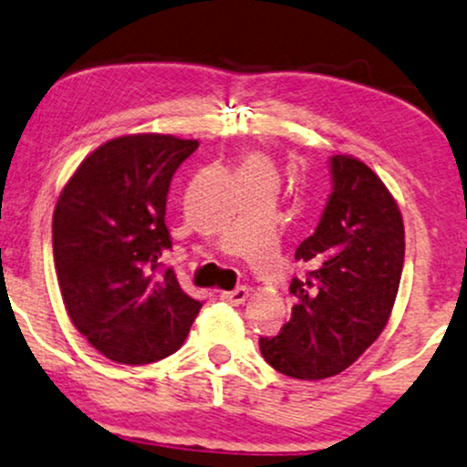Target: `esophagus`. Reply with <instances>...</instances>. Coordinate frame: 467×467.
Returning a JSON list of instances; mask_svg holds the SVG:
<instances>
[{
  "label": "esophagus",
  "instance_id": "obj_1",
  "mask_svg": "<svg viewBox=\"0 0 467 467\" xmlns=\"http://www.w3.org/2000/svg\"><path fill=\"white\" fill-rule=\"evenodd\" d=\"M246 297H249V288L246 286H238L234 290H224V293H221V299L227 301V304H232V306L244 304Z\"/></svg>",
  "mask_w": 467,
  "mask_h": 467
}]
</instances>
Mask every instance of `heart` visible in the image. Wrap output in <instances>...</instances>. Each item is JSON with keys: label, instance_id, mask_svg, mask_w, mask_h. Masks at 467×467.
Returning <instances> with one entry per match:
<instances>
[{"label": "heart", "instance_id": "1", "mask_svg": "<svg viewBox=\"0 0 467 467\" xmlns=\"http://www.w3.org/2000/svg\"><path fill=\"white\" fill-rule=\"evenodd\" d=\"M251 174H268L275 177V168H273L271 159L262 152H249L240 161V177H251Z\"/></svg>", "mask_w": 467, "mask_h": 467}]
</instances>
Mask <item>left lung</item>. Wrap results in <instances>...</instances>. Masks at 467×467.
I'll return each instance as SVG.
<instances>
[{
  "label": "left lung",
  "instance_id": "left-lung-1",
  "mask_svg": "<svg viewBox=\"0 0 467 467\" xmlns=\"http://www.w3.org/2000/svg\"><path fill=\"white\" fill-rule=\"evenodd\" d=\"M332 194L315 234L295 251L290 321L262 337L260 352L279 374L323 380L341 374L385 330L404 266L398 202L369 166L330 157Z\"/></svg>",
  "mask_w": 467,
  "mask_h": 467
}]
</instances>
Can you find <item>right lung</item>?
<instances>
[{"label": "right lung", "mask_w": 467, "mask_h": 467, "mask_svg": "<svg viewBox=\"0 0 467 467\" xmlns=\"http://www.w3.org/2000/svg\"><path fill=\"white\" fill-rule=\"evenodd\" d=\"M199 148L174 135L115 137L91 152L60 192L52 218L54 265L71 323L98 352L148 365L183 345L201 301L161 255L170 181Z\"/></svg>", "instance_id": "add662e5"}]
</instances>
